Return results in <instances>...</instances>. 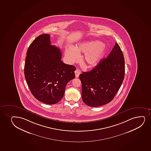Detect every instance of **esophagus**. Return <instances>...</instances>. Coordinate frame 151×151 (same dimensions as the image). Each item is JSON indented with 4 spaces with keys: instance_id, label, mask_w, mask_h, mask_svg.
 I'll list each match as a JSON object with an SVG mask.
<instances>
[{
    "instance_id": "esophagus-1",
    "label": "esophagus",
    "mask_w": 151,
    "mask_h": 151,
    "mask_svg": "<svg viewBox=\"0 0 151 151\" xmlns=\"http://www.w3.org/2000/svg\"><path fill=\"white\" fill-rule=\"evenodd\" d=\"M75 75H76V78H78L79 76H80L81 72H80V70L78 69H76L75 71Z\"/></svg>"
}]
</instances>
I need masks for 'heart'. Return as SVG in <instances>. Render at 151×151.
Returning <instances> with one entry per match:
<instances>
[{
    "label": "heart",
    "mask_w": 151,
    "mask_h": 151,
    "mask_svg": "<svg viewBox=\"0 0 151 151\" xmlns=\"http://www.w3.org/2000/svg\"><path fill=\"white\" fill-rule=\"evenodd\" d=\"M107 50V46L105 44L99 41L83 42L79 44L76 48L68 46L65 49V55L70 62L78 61L80 57L79 53H85L83 60L88 67L96 66Z\"/></svg>",
    "instance_id": "1"
}]
</instances>
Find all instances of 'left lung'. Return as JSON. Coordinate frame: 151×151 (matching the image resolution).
Segmentation results:
<instances>
[{
    "label": "left lung",
    "instance_id": "obj_1",
    "mask_svg": "<svg viewBox=\"0 0 151 151\" xmlns=\"http://www.w3.org/2000/svg\"><path fill=\"white\" fill-rule=\"evenodd\" d=\"M124 73L123 53L116 43L107 58L101 59L92 70L80 75L83 102L93 107L110 102L122 86Z\"/></svg>",
    "mask_w": 151,
    "mask_h": 151
}]
</instances>
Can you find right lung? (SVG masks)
<instances>
[{"instance_id":"add662e5","label":"right lung","mask_w":151,"mask_h":151,"mask_svg":"<svg viewBox=\"0 0 151 151\" xmlns=\"http://www.w3.org/2000/svg\"><path fill=\"white\" fill-rule=\"evenodd\" d=\"M50 36L44 34L34 40L27 52L24 77L36 99L45 104L62 99L68 82L75 78L76 68L61 60L60 49L51 45Z\"/></svg>"}]
</instances>
